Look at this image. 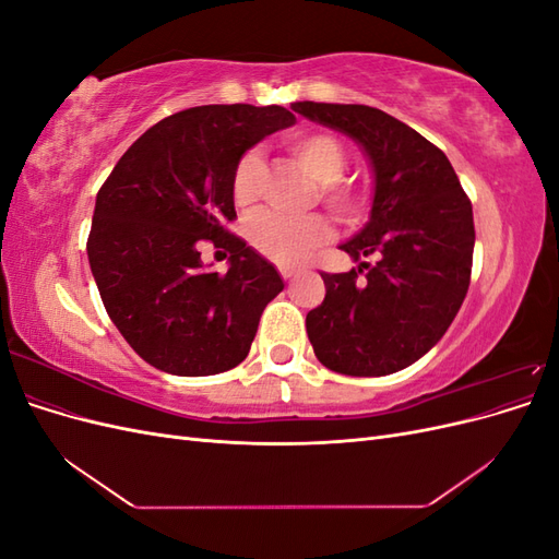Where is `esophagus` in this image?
<instances>
[{
	"instance_id": "obj_1",
	"label": "esophagus",
	"mask_w": 559,
	"mask_h": 559,
	"mask_svg": "<svg viewBox=\"0 0 559 559\" xmlns=\"http://www.w3.org/2000/svg\"><path fill=\"white\" fill-rule=\"evenodd\" d=\"M280 275L289 282V280H296L298 275H300V270H296V267H292V265H280Z\"/></svg>"
}]
</instances>
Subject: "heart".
<instances>
[{"label": "heart", "mask_w": 559, "mask_h": 559, "mask_svg": "<svg viewBox=\"0 0 559 559\" xmlns=\"http://www.w3.org/2000/svg\"><path fill=\"white\" fill-rule=\"evenodd\" d=\"M284 146L292 151L317 181V195L333 214L354 218L361 212V193L341 179L347 156L343 144L333 134L321 130H298L284 140ZM261 175V154L259 151H247L233 173L230 189L235 205L247 207L257 200ZM245 235L251 247L263 253L265 259L282 265H296L306 261L319 245H324L331 238V226L319 214L284 216L263 210L253 212L247 218Z\"/></svg>", "instance_id": "b5f03b06"}]
</instances>
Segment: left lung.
Instances as JSON below:
<instances>
[{
	"mask_svg": "<svg viewBox=\"0 0 559 559\" xmlns=\"http://www.w3.org/2000/svg\"><path fill=\"white\" fill-rule=\"evenodd\" d=\"M310 121L357 142L373 173L368 224L341 245L349 273H321L326 298L308 312L317 359L335 373L378 378L441 341L468 292L473 210L448 156L376 107L294 103ZM378 255L370 266L362 259Z\"/></svg>",
	"mask_w": 559,
	"mask_h": 559,
	"instance_id": "8db88e82",
	"label": "left lung"
}]
</instances>
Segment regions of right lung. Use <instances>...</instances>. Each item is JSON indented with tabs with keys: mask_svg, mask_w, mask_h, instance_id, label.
<instances>
[{
	"mask_svg": "<svg viewBox=\"0 0 559 559\" xmlns=\"http://www.w3.org/2000/svg\"><path fill=\"white\" fill-rule=\"evenodd\" d=\"M294 123L277 105L186 109L148 128L103 183L88 261L114 326L146 364L200 378L245 361L284 282L226 230L233 173L253 144ZM205 239L231 253L226 276L201 265Z\"/></svg>",
	"mask_w": 559,
	"mask_h": 559,
	"instance_id": "1",
	"label": "right lung"
}]
</instances>
